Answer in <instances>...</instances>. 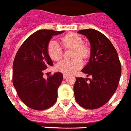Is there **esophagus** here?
Wrapping results in <instances>:
<instances>
[{"label":"esophagus","instance_id":"esophagus-1","mask_svg":"<svg viewBox=\"0 0 131 131\" xmlns=\"http://www.w3.org/2000/svg\"><path fill=\"white\" fill-rule=\"evenodd\" d=\"M63 78H66L67 77H68V74H63Z\"/></svg>","mask_w":131,"mask_h":131}]
</instances>
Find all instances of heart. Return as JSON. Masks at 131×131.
Returning a JSON list of instances; mask_svg holds the SVG:
<instances>
[{
  "label": "heart",
  "mask_w": 131,
  "mask_h": 131,
  "mask_svg": "<svg viewBox=\"0 0 131 131\" xmlns=\"http://www.w3.org/2000/svg\"><path fill=\"white\" fill-rule=\"evenodd\" d=\"M61 43L65 48L74 49L72 56L75 58L72 60L60 61L56 66V69L63 74H72L82 66V61L78 57L86 58L89 55V49L87 46L83 45L82 38L74 33H70L63 36L61 38ZM48 53L53 60H59L62 57V48L57 41L51 40L48 46Z\"/></svg>",
  "instance_id": "heart-1"
}]
</instances>
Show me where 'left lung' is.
<instances>
[{"label":"left lung","mask_w":131,"mask_h":131,"mask_svg":"<svg viewBox=\"0 0 131 131\" xmlns=\"http://www.w3.org/2000/svg\"><path fill=\"white\" fill-rule=\"evenodd\" d=\"M78 33L85 36L91 44L89 61L82 72L91 78H76L74 96L81 107L94 110L105 105L115 93L121 65L116 50L104 34L94 29L79 30Z\"/></svg>","instance_id":"obj_1"}]
</instances>
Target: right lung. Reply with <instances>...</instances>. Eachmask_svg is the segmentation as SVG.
<instances>
[{"label":"right lung","mask_w":131,"mask_h":131,"mask_svg":"<svg viewBox=\"0 0 131 131\" xmlns=\"http://www.w3.org/2000/svg\"><path fill=\"white\" fill-rule=\"evenodd\" d=\"M64 31L41 30L34 32L21 46L13 64V83L20 99L30 108L44 110L51 107L57 99V89L63 74L56 72L47 79L43 71L53 66L48 53L53 36Z\"/></svg>","instance_id":"add662e5"}]
</instances>
